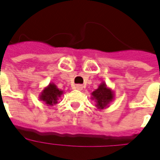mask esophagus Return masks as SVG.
Segmentation results:
<instances>
[{
  "instance_id": "1",
  "label": "esophagus",
  "mask_w": 160,
  "mask_h": 160,
  "mask_svg": "<svg viewBox=\"0 0 160 160\" xmlns=\"http://www.w3.org/2000/svg\"><path fill=\"white\" fill-rule=\"evenodd\" d=\"M75 88H76L78 91H81V90L83 89V86H82V85H76Z\"/></svg>"
}]
</instances>
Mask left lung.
<instances>
[{
  "instance_id": "8db88e82",
  "label": "left lung",
  "mask_w": 160,
  "mask_h": 160,
  "mask_svg": "<svg viewBox=\"0 0 160 160\" xmlns=\"http://www.w3.org/2000/svg\"><path fill=\"white\" fill-rule=\"evenodd\" d=\"M92 99L96 102V107L98 109H104L109 107V103L114 99V92L105 82H102L98 89L92 92Z\"/></svg>"
}]
</instances>
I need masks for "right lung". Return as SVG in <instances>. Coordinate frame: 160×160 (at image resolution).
Instances as JSON below:
<instances>
[{
	"label": "right lung",
	"instance_id": "obj_1",
	"mask_svg": "<svg viewBox=\"0 0 160 160\" xmlns=\"http://www.w3.org/2000/svg\"><path fill=\"white\" fill-rule=\"evenodd\" d=\"M62 94L63 91L58 89L54 83H50L42 90L39 98L47 106L52 107L54 104L58 103V100L61 98Z\"/></svg>",
	"mask_w": 160,
	"mask_h": 160
}]
</instances>
